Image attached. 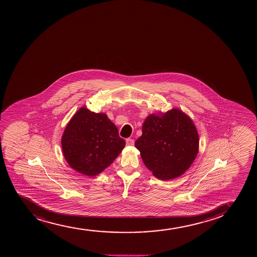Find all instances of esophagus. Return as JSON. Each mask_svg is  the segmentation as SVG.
I'll list each match as a JSON object with an SVG mask.
<instances>
[{
  "label": "esophagus",
  "mask_w": 257,
  "mask_h": 257,
  "mask_svg": "<svg viewBox=\"0 0 257 257\" xmlns=\"http://www.w3.org/2000/svg\"><path fill=\"white\" fill-rule=\"evenodd\" d=\"M126 144H127V146H134V144H135V141H134L133 139H130V138H128V139L126 140Z\"/></svg>",
  "instance_id": "1"
}]
</instances>
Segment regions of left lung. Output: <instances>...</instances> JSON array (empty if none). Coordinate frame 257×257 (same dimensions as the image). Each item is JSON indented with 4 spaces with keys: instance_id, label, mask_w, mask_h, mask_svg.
Returning a JSON list of instances; mask_svg holds the SVG:
<instances>
[{
    "instance_id": "left-lung-1",
    "label": "left lung",
    "mask_w": 257,
    "mask_h": 257,
    "mask_svg": "<svg viewBox=\"0 0 257 257\" xmlns=\"http://www.w3.org/2000/svg\"><path fill=\"white\" fill-rule=\"evenodd\" d=\"M145 165L160 180L180 177L190 167L199 150V136L191 118L179 109L151 114L135 143Z\"/></svg>"
}]
</instances>
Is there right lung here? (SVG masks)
<instances>
[{
  "instance_id": "obj_1",
  "label": "right lung",
  "mask_w": 257,
  "mask_h": 257,
  "mask_svg": "<svg viewBox=\"0 0 257 257\" xmlns=\"http://www.w3.org/2000/svg\"><path fill=\"white\" fill-rule=\"evenodd\" d=\"M125 147L117 127L104 113L81 107L71 118L62 137L65 160L81 174L93 177L106 169Z\"/></svg>"
}]
</instances>
